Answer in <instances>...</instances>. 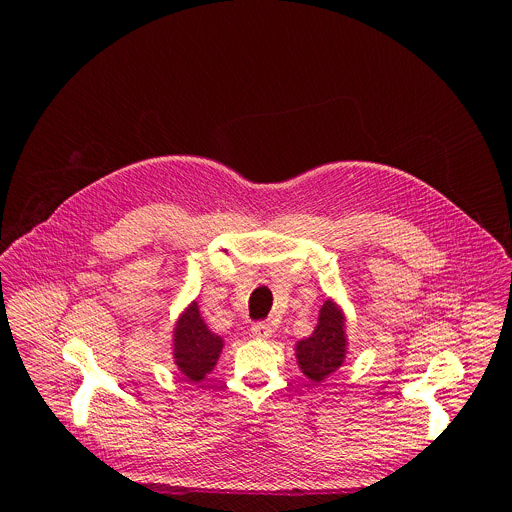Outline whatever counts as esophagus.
<instances>
[{"label":"esophagus","instance_id":"obj_1","mask_svg":"<svg viewBox=\"0 0 512 512\" xmlns=\"http://www.w3.org/2000/svg\"><path fill=\"white\" fill-rule=\"evenodd\" d=\"M251 334H253V338H257V340H267V338L271 336V326L265 324V322H257V324H253Z\"/></svg>","mask_w":512,"mask_h":512}]
</instances>
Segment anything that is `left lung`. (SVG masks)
Segmentation results:
<instances>
[{
    "label": "left lung",
    "mask_w": 512,
    "mask_h": 512,
    "mask_svg": "<svg viewBox=\"0 0 512 512\" xmlns=\"http://www.w3.org/2000/svg\"><path fill=\"white\" fill-rule=\"evenodd\" d=\"M296 354L300 369L314 383L324 381L342 367L346 356V334L344 316L336 304L328 300L322 306L314 334L298 342Z\"/></svg>",
    "instance_id": "obj_1"
}]
</instances>
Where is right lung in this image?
Wrapping results in <instances>:
<instances>
[{
	"mask_svg": "<svg viewBox=\"0 0 512 512\" xmlns=\"http://www.w3.org/2000/svg\"><path fill=\"white\" fill-rule=\"evenodd\" d=\"M221 350V336L206 328L196 302L190 304L174 330V358L182 375L190 381H202L214 369Z\"/></svg>",
	"mask_w": 512,
	"mask_h": 512,
	"instance_id": "1",
	"label": "right lung"
}]
</instances>
